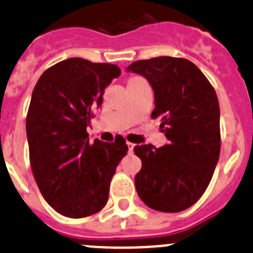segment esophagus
I'll return each mask as SVG.
<instances>
[{
	"instance_id": "1",
	"label": "esophagus",
	"mask_w": 253,
	"mask_h": 253,
	"mask_svg": "<svg viewBox=\"0 0 253 253\" xmlns=\"http://www.w3.org/2000/svg\"><path fill=\"white\" fill-rule=\"evenodd\" d=\"M127 147H128L129 152H132V150H133V148H134V144H133V143H131V142H127Z\"/></svg>"
}]
</instances>
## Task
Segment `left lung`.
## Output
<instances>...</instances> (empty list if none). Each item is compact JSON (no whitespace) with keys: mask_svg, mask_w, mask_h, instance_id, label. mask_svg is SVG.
I'll return each mask as SVG.
<instances>
[{"mask_svg":"<svg viewBox=\"0 0 253 253\" xmlns=\"http://www.w3.org/2000/svg\"><path fill=\"white\" fill-rule=\"evenodd\" d=\"M127 72L141 75L154 91L152 117L169 143L136 145L142 169L134 177L139 198L149 208L176 213L205 193L220 153L218 96L200 68L185 58L159 56L136 61Z\"/></svg>","mask_w":253,"mask_h":253,"instance_id":"1","label":"left lung"}]
</instances>
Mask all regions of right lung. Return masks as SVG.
Masks as SVG:
<instances>
[{
  "instance_id": "obj_1",
  "label": "right lung",
  "mask_w": 253,
  "mask_h": 253,
  "mask_svg": "<svg viewBox=\"0 0 253 253\" xmlns=\"http://www.w3.org/2000/svg\"><path fill=\"white\" fill-rule=\"evenodd\" d=\"M121 70L72 57L47 68L35 84L27 115L29 158L45 201L68 218L93 215L109 198L110 181L128 147L89 143L86 127Z\"/></svg>"
}]
</instances>
